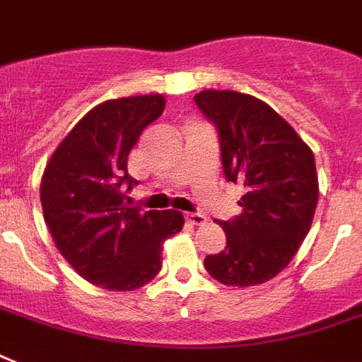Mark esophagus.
Segmentation results:
<instances>
[{"instance_id": "1", "label": "esophagus", "mask_w": 362, "mask_h": 362, "mask_svg": "<svg viewBox=\"0 0 362 362\" xmlns=\"http://www.w3.org/2000/svg\"><path fill=\"white\" fill-rule=\"evenodd\" d=\"M186 220L189 221L192 226H201V223L206 221V218H204L203 214H197V212H186Z\"/></svg>"}]
</instances>
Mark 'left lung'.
<instances>
[{
  "mask_svg": "<svg viewBox=\"0 0 362 362\" xmlns=\"http://www.w3.org/2000/svg\"><path fill=\"white\" fill-rule=\"evenodd\" d=\"M195 103L218 127L227 182L240 184L242 214L218 221L227 246L204 269L226 286H257L286 269L308 235L320 184L314 153L272 107L247 93L203 90Z\"/></svg>",
  "mask_w": 362,
  "mask_h": 362,
  "instance_id": "obj_1",
  "label": "left lung"
}]
</instances>
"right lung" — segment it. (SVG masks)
<instances>
[{
  "instance_id": "1",
  "label": "right lung",
  "mask_w": 362,
  "mask_h": 362,
  "mask_svg": "<svg viewBox=\"0 0 362 362\" xmlns=\"http://www.w3.org/2000/svg\"><path fill=\"white\" fill-rule=\"evenodd\" d=\"M163 109L161 93L93 107L59 142L42 173V214L54 244L93 286L133 291L153 280L163 242L184 227L178 210L142 212L125 204L124 187L135 186L127 156Z\"/></svg>"
}]
</instances>
